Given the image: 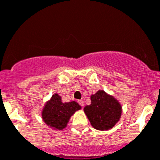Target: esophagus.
<instances>
[{
	"instance_id": "1",
	"label": "esophagus",
	"mask_w": 160,
	"mask_h": 160,
	"mask_svg": "<svg viewBox=\"0 0 160 160\" xmlns=\"http://www.w3.org/2000/svg\"><path fill=\"white\" fill-rule=\"evenodd\" d=\"M78 103H79V105L81 106L82 107H84V102H83V100H78Z\"/></svg>"
}]
</instances>
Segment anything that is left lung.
Instances as JSON below:
<instances>
[{
	"mask_svg": "<svg viewBox=\"0 0 160 160\" xmlns=\"http://www.w3.org/2000/svg\"><path fill=\"white\" fill-rule=\"evenodd\" d=\"M91 103L84 107V112L90 124L98 131H109L121 118L122 105L104 90H99L90 95Z\"/></svg>",
	"mask_w": 160,
	"mask_h": 160,
	"instance_id": "8db88e82",
	"label": "left lung"
}]
</instances>
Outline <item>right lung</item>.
Here are the masks:
<instances>
[{"label": "right lung", "instance_id": "add662e5", "mask_svg": "<svg viewBox=\"0 0 160 160\" xmlns=\"http://www.w3.org/2000/svg\"><path fill=\"white\" fill-rule=\"evenodd\" d=\"M81 109V106L75 101L63 102L62 97L55 93L42 107V118L50 128L62 131L67 127L72 115Z\"/></svg>", "mask_w": 160, "mask_h": 160}]
</instances>
